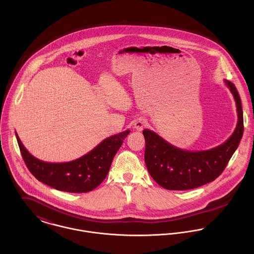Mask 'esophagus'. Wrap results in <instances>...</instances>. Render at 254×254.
<instances>
[{
  "instance_id": "esophagus-1",
  "label": "esophagus",
  "mask_w": 254,
  "mask_h": 254,
  "mask_svg": "<svg viewBox=\"0 0 254 254\" xmlns=\"http://www.w3.org/2000/svg\"><path fill=\"white\" fill-rule=\"evenodd\" d=\"M145 124H146V121H145V119L139 118V119L136 120V122L134 123V128H135V130H137V131H142V130L144 129Z\"/></svg>"
}]
</instances>
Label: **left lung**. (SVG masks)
Segmentation results:
<instances>
[{
	"label": "left lung",
	"instance_id": "8db88e82",
	"mask_svg": "<svg viewBox=\"0 0 254 254\" xmlns=\"http://www.w3.org/2000/svg\"><path fill=\"white\" fill-rule=\"evenodd\" d=\"M237 105L238 123L232 136L211 149L190 151L174 146L153 131H143L145 161L152 179L166 190H186L214 181L224 171L244 134V113L235 85L225 80Z\"/></svg>",
	"mask_w": 254,
	"mask_h": 254
}]
</instances>
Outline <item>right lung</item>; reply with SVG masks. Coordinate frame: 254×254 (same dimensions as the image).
<instances>
[{"mask_svg":"<svg viewBox=\"0 0 254 254\" xmlns=\"http://www.w3.org/2000/svg\"><path fill=\"white\" fill-rule=\"evenodd\" d=\"M130 130L110 136L87 154L68 162L52 163L34 157L15 137L23 160L38 181L67 192H88L96 189L109 173L114 155Z\"/></svg>","mask_w":254,"mask_h":254,"instance_id":"right-lung-1","label":"right lung"}]
</instances>
